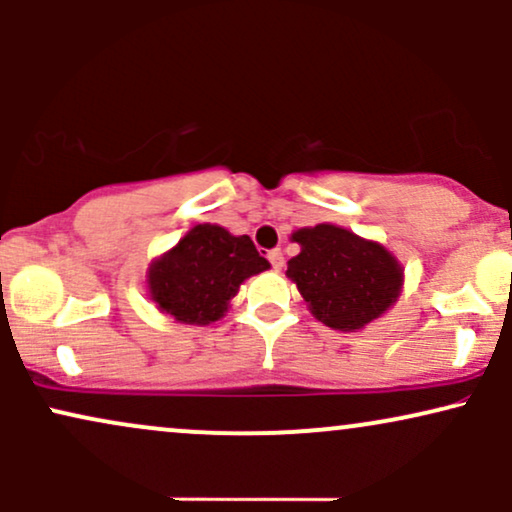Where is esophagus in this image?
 <instances>
[{
	"label": "esophagus",
	"mask_w": 512,
	"mask_h": 512,
	"mask_svg": "<svg viewBox=\"0 0 512 512\" xmlns=\"http://www.w3.org/2000/svg\"><path fill=\"white\" fill-rule=\"evenodd\" d=\"M269 262H272V267L276 269V272H279V269L281 267H284V252H281L279 248H276V250H269Z\"/></svg>",
	"instance_id": "1"
}]
</instances>
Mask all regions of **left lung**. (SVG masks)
<instances>
[{
    "mask_svg": "<svg viewBox=\"0 0 512 512\" xmlns=\"http://www.w3.org/2000/svg\"><path fill=\"white\" fill-rule=\"evenodd\" d=\"M291 240L301 252L289 260L286 276L322 325L358 332L402 296L404 267L378 240L334 223L298 228Z\"/></svg>",
    "mask_w": 512,
    "mask_h": 512,
    "instance_id": "obj_1",
    "label": "left lung"
}]
</instances>
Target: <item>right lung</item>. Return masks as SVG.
Instances as JSON below:
<instances>
[{
    "label": "right lung",
    "mask_w": 512,
    "mask_h": 512,
    "mask_svg": "<svg viewBox=\"0 0 512 512\" xmlns=\"http://www.w3.org/2000/svg\"><path fill=\"white\" fill-rule=\"evenodd\" d=\"M269 269L250 236H233L219 223H197L146 269V293L158 313L180 325L221 320L240 286Z\"/></svg>",
    "instance_id": "add662e5"
}]
</instances>
